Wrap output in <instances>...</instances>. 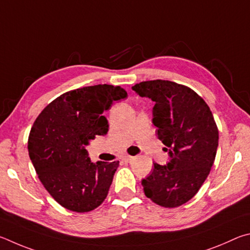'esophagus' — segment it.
Instances as JSON below:
<instances>
[{
	"label": "esophagus",
	"instance_id": "1",
	"mask_svg": "<svg viewBox=\"0 0 250 250\" xmlns=\"http://www.w3.org/2000/svg\"><path fill=\"white\" fill-rule=\"evenodd\" d=\"M123 160L126 161V163H130V161L134 160V157H132V156H124V157H123Z\"/></svg>",
	"mask_w": 250,
	"mask_h": 250
}]
</instances>
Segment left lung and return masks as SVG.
Here are the masks:
<instances>
[{"label": "left lung", "mask_w": 250, "mask_h": 250, "mask_svg": "<svg viewBox=\"0 0 250 250\" xmlns=\"http://www.w3.org/2000/svg\"><path fill=\"white\" fill-rule=\"evenodd\" d=\"M132 89L154 101L152 123L168 151L167 165L154 164L142 186L147 198L178 208L198 193L214 164L218 129L205 101L186 85L168 80L144 81Z\"/></svg>", "instance_id": "8db88e82"}]
</instances>
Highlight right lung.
<instances>
[{
	"label": "right lung",
	"mask_w": 250,
	"mask_h": 250,
	"mask_svg": "<svg viewBox=\"0 0 250 250\" xmlns=\"http://www.w3.org/2000/svg\"><path fill=\"white\" fill-rule=\"evenodd\" d=\"M125 98L127 92L121 86H84L58 96L34 122L29 158L42 186L61 207L90 212L107 196L120 163H91L85 146L107 134L104 112Z\"/></svg>",
	"instance_id": "add662e5"
}]
</instances>
